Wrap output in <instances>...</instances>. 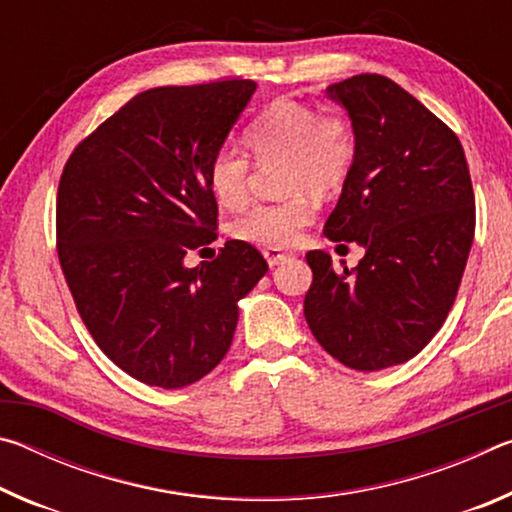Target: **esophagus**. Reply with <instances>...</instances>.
I'll return each instance as SVG.
<instances>
[{"label":"esophagus","instance_id":"esophagus-1","mask_svg":"<svg viewBox=\"0 0 512 512\" xmlns=\"http://www.w3.org/2000/svg\"><path fill=\"white\" fill-rule=\"evenodd\" d=\"M264 257H266V262H268V266H280L282 262H287V259L291 257L289 253H284V250H280V248H266L264 250Z\"/></svg>","mask_w":512,"mask_h":512}]
</instances>
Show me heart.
I'll list each match as a JSON object with an SVG mask.
<instances>
[{
    "label": "heart",
    "instance_id": "b5f03b06",
    "mask_svg": "<svg viewBox=\"0 0 512 512\" xmlns=\"http://www.w3.org/2000/svg\"><path fill=\"white\" fill-rule=\"evenodd\" d=\"M244 142L259 164L284 162L282 203L253 205L230 225V235L248 244L284 248L311 221V198L339 192L350 178L357 140L350 121L339 112L318 115L300 101L280 99L250 121ZM207 185L223 207H241L250 196V162L244 153L223 146L207 167Z\"/></svg>",
    "mask_w": 512,
    "mask_h": 512
}]
</instances>
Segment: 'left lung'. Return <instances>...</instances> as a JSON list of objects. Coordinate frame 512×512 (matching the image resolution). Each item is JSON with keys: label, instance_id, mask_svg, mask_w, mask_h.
I'll return each instance as SVG.
<instances>
[{"label": "left lung", "instance_id": "obj_1", "mask_svg": "<svg viewBox=\"0 0 512 512\" xmlns=\"http://www.w3.org/2000/svg\"><path fill=\"white\" fill-rule=\"evenodd\" d=\"M327 97L348 112L357 158L325 237L366 255L339 273L309 250L305 318L336 361L375 372L413 359L443 327L474 239L472 180L452 128L386 76H352Z\"/></svg>", "mask_w": 512, "mask_h": 512}]
</instances>
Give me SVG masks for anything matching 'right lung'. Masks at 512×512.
Wrapping results in <instances>:
<instances>
[{"label": "right lung", "instance_id": "right-lung-1", "mask_svg": "<svg viewBox=\"0 0 512 512\" xmlns=\"http://www.w3.org/2000/svg\"><path fill=\"white\" fill-rule=\"evenodd\" d=\"M255 90L244 79L146 90L85 137L60 176L67 287L103 354L142 384L171 391L219 366L239 300L268 271L239 239L185 264L216 239L207 167Z\"/></svg>", "mask_w": 512, "mask_h": 512}]
</instances>
